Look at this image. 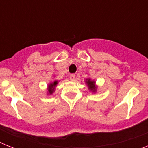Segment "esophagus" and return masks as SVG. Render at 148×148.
<instances>
[{
  "label": "esophagus",
  "mask_w": 148,
  "mask_h": 148,
  "mask_svg": "<svg viewBox=\"0 0 148 148\" xmlns=\"http://www.w3.org/2000/svg\"><path fill=\"white\" fill-rule=\"evenodd\" d=\"M69 78H70V80H71V81H74V80H75V75H74V74H70V77H69Z\"/></svg>",
  "instance_id": "obj_1"
}]
</instances>
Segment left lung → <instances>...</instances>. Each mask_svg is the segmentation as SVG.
Segmentation results:
<instances>
[{
    "instance_id": "1",
    "label": "left lung",
    "mask_w": 148,
    "mask_h": 148,
    "mask_svg": "<svg viewBox=\"0 0 148 148\" xmlns=\"http://www.w3.org/2000/svg\"><path fill=\"white\" fill-rule=\"evenodd\" d=\"M87 85L89 86V87H90V89L91 90H93V91H95V82H92V81H91L90 79H88V80L87 81Z\"/></svg>"
}]
</instances>
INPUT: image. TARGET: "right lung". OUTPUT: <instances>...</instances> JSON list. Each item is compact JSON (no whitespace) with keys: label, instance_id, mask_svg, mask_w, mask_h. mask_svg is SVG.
<instances>
[{"label":"right lung","instance_id":"obj_1","mask_svg":"<svg viewBox=\"0 0 148 148\" xmlns=\"http://www.w3.org/2000/svg\"><path fill=\"white\" fill-rule=\"evenodd\" d=\"M56 84H57V82H54L53 83H52V84H49V90H48L49 93H50V94L53 93V91H54V87H56Z\"/></svg>","mask_w":148,"mask_h":148}]
</instances>
